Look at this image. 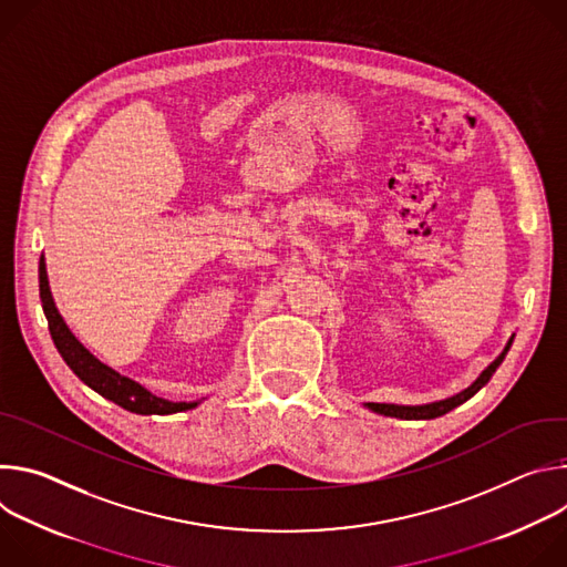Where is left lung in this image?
<instances>
[{"mask_svg":"<svg viewBox=\"0 0 567 567\" xmlns=\"http://www.w3.org/2000/svg\"><path fill=\"white\" fill-rule=\"evenodd\" d=\"M512 341L514 337L507 341L505 350L487 365L480 377L468 385L464 388L462 392L453 394V396H446V399H440V401H431V403H420V406H401V403H363V406L377 415H385V417H396V420H435L440 415H446L449 411H453L455 406H460V403H464L466 399H471L482 385H487L489 379L494 377V372L498 370V365L503 363V359L507 357L509 348H512Z\"/></svg>","mask_w":567,"mask_h":567,"instance_id":"left-lung-1","label":"left lung"}]
</instances>
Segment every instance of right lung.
Returning a JSON list of instances; mask_svg holds the SVG:
<instances>
[{
    "mask_svg": "<svg viewBox=\"0 0 567 567\" xmlns=\"http://www.w3.org/2000/svg\"><path fill=\"white\" fill-rule=\"evenodd\" d=\"M40 300L44 316L49 320V332L51 339L64 359V363L73 370V374L90 385L94 392L101 396L118 403L121 409L136 413V415H173V413H184L190 409H197L202 401H171L154 394L138 381L116 372L101 359H96L83 343L75 339V334L69 330L64 318L60 316L55 300L51 296L49 287V276H47V262L44 256L40 258Z\"/></svg>",
    "mask_w": 567,
    "mask_h": 567,
    "instance_id": "right-lung-1",
    "label": "right lung"
}]
</instances>
